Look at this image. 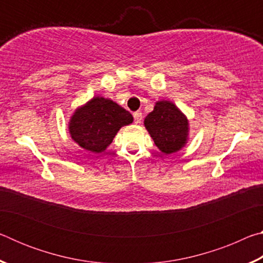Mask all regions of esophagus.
I'll use <instances>...</instances> for the list:
<instances>
[{
  "label": "esophagus",
  "mask_w": 263,
  "mask_h": 263,
  "mask_svg": "<svg viewBox=\"0 0 263 263\" xmlns=\"http://www.w3.org/2000/svg\"><path fill=\"white\" fill-rule=\"evenodd\" d=\"M133 118H135L136 124H140L142 121V114L140 112V111H136V112L133 114Z\"/></svg>",
  "instance_id": "1"
}]
</instances>
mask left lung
I'll use <instances>...</instances> for the list:
<instances>
[{
	"label": "left lung",
	"instance_id": "left-lung-1",
	"mask_svg": "<svg viewBox=\"0 0 263 263\" xmlns=\"http://www.w3.org/2000/svg\"><path fill=\"white\" fill-rule=\"evenodd\" d=\"M144 124L155 145L163 153H174L185 144L188 121L171 102H158L152 112L146 116Z\"/></svg>",
	"mask_w": 263,
	"mask_h": 263
}]
</instances>
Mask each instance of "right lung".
Segmentation results:
<instances>
[{
    "label": "right lung",
    "mask_w": 263,
    "mask_h": 263,
    "mask_svg": "<svg viewBox=\"0 0 263 263\" xmlns=\"http://www.w3.org/2000/svg\"><path fill=\"white\" fill-rule=\"evenodd\" d=\"M132 121V115L117 103L103 97H94L73 115L69 132L81 147L100 153L112 142L119 128Z\"/></svg>",
    "instance_id": "add662e5"
}]
</instances>
